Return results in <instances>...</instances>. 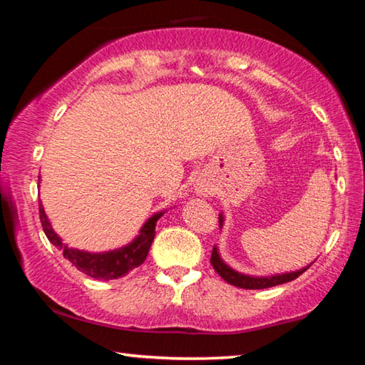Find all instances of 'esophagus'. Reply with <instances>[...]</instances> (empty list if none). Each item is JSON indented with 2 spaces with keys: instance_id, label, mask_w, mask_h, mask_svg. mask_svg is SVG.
<instances>
[{
  "instance_id": "34e87169",
  "label": "esophagus",
  "mask_w": 365,
  "mask_h": 365,
  "mask_svg": "<svg viewBox=\"0 0 365 365\" xmlns=\"http://www.w3.org/2000/svg\"><path fill=\"white\" fill-rule=\"evenodd\" d=\"M195 191H196V195H200V196H211V188H209V185H206V183H197L196 187H195Z\"/></svg>"
}]
</instances>
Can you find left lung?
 Wrapping results in <instances>:
<instances>
[{
	"label": "left lung",
	"instance_id": "left-lung-1",
	"mask_svg": "<svg viewBox=\"0 0 365 365\" xmlns=\"http://www.w3.org/2000/svg\"><path fill=\"white\" fill-rule=\"evenodd\" d=\"M224 214H219V225L222 228L224 225ZM211 264L214 270L217 272V274L224 279L227 283H230L233 287H238V288H245V289H264V288H270V287H275V285H282V283H287V282H292L294 279H298V277L302 274V272H306L309 267H311V264H307L306 267L298 269V270H293V272H283V274H274V275H248V274H242V272L232 269L230 265H228L224 259L220 257V252L217 246H214L212 250V255H211Z\"/></svg>",
	"mask_w": 365,
	"mask_h": 365
}]
</instances>
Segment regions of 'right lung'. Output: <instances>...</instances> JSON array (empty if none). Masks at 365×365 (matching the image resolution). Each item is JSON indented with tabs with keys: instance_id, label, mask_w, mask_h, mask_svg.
<instances>
[{
	"instance_id": "obj_1",
	"label": "right lung",
	"mask_w": 365,
	"mask_h": 365,
	"mask_svg": "<svg viewBox=\"0 0 365 365\" xmlns=\"http://www.w3.org/2000/svg\"><path fill=\"white\" fill-rule=\"evenodd\" d=\"M38 182H40V175H38ZM164 212L165 211H159L156 214H153L151 217L145 222L143 227L140 228V233L128 245L120 246V248L117 250H110V251L90 252V251H83L77 248H69V246L63 242V238L53 230L51 222H49L48 215L45 212V207H43L40 201L41 227L43 230H45V235L48 237L49 242L63 251L64 257L69 259V261L76 265L80 272L93 277L96 280L120 279V277L127 275L128 272L143 264L148 252H150L154 235H156L158 220L163 217Z\"/></svg>"
}]
</instances>
